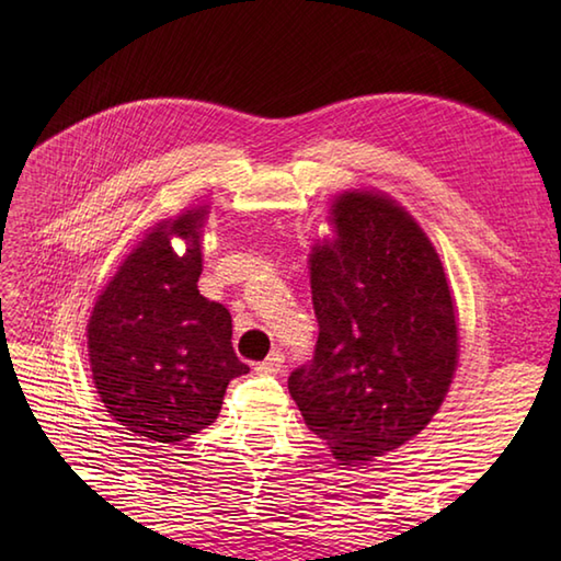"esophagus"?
Returning <instances> with one entry per match:
<instances>
[{"mask_svg":"<svg viewBox=\"0 0 561 561\" xmlns=\"http://www.w3.org/2000/svg\"><path fill=\"white\" fill-rule=\"evenodd\" d=\"M282 368H284V354L282 352H272L265 362H260L255 366V371L260 376H274V374H279Z\"/></svg>","mask_w":561,"mask_h":561,"instance_id":"obj_1","label":"esophagus"}]
</instances>
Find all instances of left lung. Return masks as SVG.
Returning <instances> with one entry per match:
<instances>
[{
    "instance_id": "8db88e82",
    "label": "left lung",
    "mask_w": 561,
    "mask_h": 561,
    "mask_svg": "<svg viewBox=\"0 0 561 561\" xmlns=\"http://www.w3.org/2000/svg\"><path fill=\"white\" fill-rule=\"evenodd\" d=\"M311 253L313 359L289 376L306 426L342 465L400 448L432 422L458 366L444 265L396 199L342 193Z\"/></svg>"
}]
</instances>
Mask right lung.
Listing matches in <instances>:
<instances>
[{
  "mask_svg": "<svg viewBox=\"0 0 561 561\" xmlns=\"http://www.w3.org/2000/svg\"><path fill=\"white\" fill-rule=\"evenodd\" d=\"M207 207L161 221L125 257L93 306L87 337L101 402L149 444H175L219 416L229 380L248 374L231 313L197 289ZM173 234L186 241L178 256Z\"/></svg>",
  "mask_w": 561,
  "mask_h": 561,
  "instance_id": "1",
  "label": "right lung"
}]
</instances>
